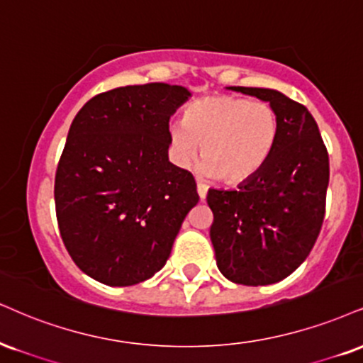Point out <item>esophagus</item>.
Masks as SVG:
<instances>
[{"label": "esophagus", "mask_w": 363, "mask_h": 363, "mask_svg": "<svg viewBox=\"0 0 363 363\" xmlns=\"http://www.w3.org/2000/svg\"><path fill=\"white\" fill-rule=\"evenodd\" d=\"M198 194H199V198H201V201L203 199H206V194H208V187H206V184H198Z\"/></svg>", "instance_id": "esophagus-1"}]
</instances>
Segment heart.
Segmentation results:
<instances>
[{"instance_id": "heart-1", "label": "heart", "mask_w": 363, "mask_h": 363, "mask_svg": "<svg viewBox=\"0 0 363 363\" xmlns=\"http://www.w3.org/2000/svg\"><path fill=\"white\" fill-rule=\"evenodd\" d=\"M281 133L277 111L265 101L218 94L191 103L184 121L169 126L172 155L189 169L199 154V172L226 184H240L260 172Z\"/></svg>"}]
</instances>
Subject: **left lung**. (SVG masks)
<instances>
[{
	"mask_svg": "<svg viewBox=\"0 0 363 363\" xmlns=\"http://www.w3.org/2000/svg\"><path fill=\"white\" fill-rule=\"evenodd\" d=\"M269 101L281 133L257 176L237 189H209V228L216 265L243 286H269L306 260L320 235L330 181L328 150L306 106L274 89L231 86Z\"/></svg>",
	"mask_w": 363,
	"mask_h": 363,
	"instance_id": "left-lung-1",
	"label": "left lung"
}]
</instances>
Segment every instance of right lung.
<instances>
[{"label": "right lung", "instance_id": "add662e5", "mask_svg": "<svg viewBox=\"0 0 363 363\" xmlns=\"http://www.w3.org/2000/svg\"><path fill=\"white\" fill-rule=\"evenodd\" d=\"M189 96L164 82L116 87L72 120L55 172L57 223L98 282L125 287L159 272L198 204L193 174L169 162V120Z\"/></svg>", "mask_w": 363, "mask_h": 363}]
</instances>
